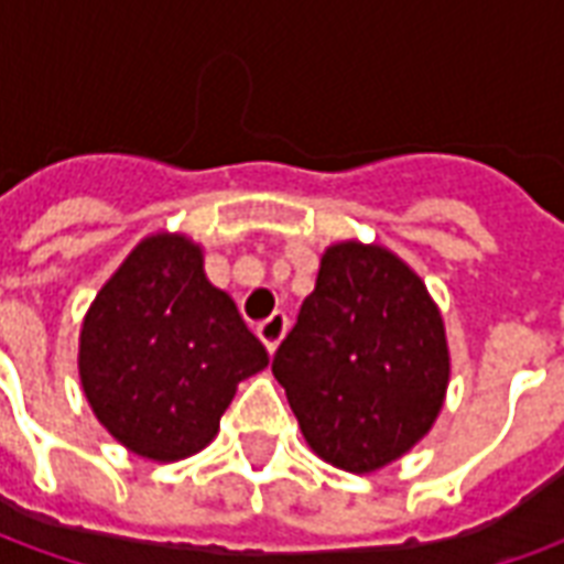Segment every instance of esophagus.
I'll use <instances>...</instances> for the list:
<instances>
[{"label":"esophagus","instance_id":"1","mask_svg":"<svg viewBox=\"0 0 564 564\" xmlns=\"http://www.w3.org/2000/svg\"><path fill=\"white\" fill-rule=\"evenodd\" d=\"M286 329H290V319H286V314H283V311H274L269 319H262V323H259L257 335L262 338V344L269 347V354H274V350H278V344L283 341Z\"/></svg>","mask_w":564,"mask_h":564}]
</instances>
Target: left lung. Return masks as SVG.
<instances>
[{"label":"left lung","mask_w":564,"mask_h":564,"mask_svg":"<svg viewBox=\"0 0 564 564\" xmlns=\"http://www.w3.org/2000/svg\"><path fill=\"white\" fill-rule=\"evenodd\" d=\"M271 371L319 459L368 474L435 423L449 380L444 319L402 259L344 241L323 253Z\"/></svg>","instance_id":"8db88e82"}]
</instances>
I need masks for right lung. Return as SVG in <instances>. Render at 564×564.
Masks as SVG:
<instances>
[{
    "label": "right lung",
    "mask_w": 564,
    "mask_h": 564,
    "mask_svg": "<svg viewBox=\"0 0 564 564\" xmlns=\"http://www.w3.org/2000/svg\"><path fill=\"white\" fill-rule=\"evenodd\" d=\"M265 366V347L181 235L144 238L80 329L78 368L93 414L123 447L156 462L205 447L238 380Z\"/></svg>",
    "instance_id": "right-lung-1"
}]
</instances>
